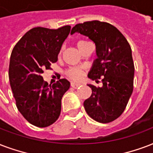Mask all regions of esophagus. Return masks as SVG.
<instances>
[{
  "instance_id": "obj_1",
  "label": "esophagus",
  "mask_w": 153,
  "mask_h": 153,
  "mask_svg": "<svg viewBox=\"0 0 153 153\" xmlns=\"http://www.w3.org/2000/svg\"><path fill=\"white\" fill-rule=\"evenodd\" d=\"M80 85H81L80 83H75V82H71V86L72 87H74V88H78Z\"/></svg>"
}]
</instances>
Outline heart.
<instances>
[{"label": "heart", "mask_w": 153, "mask_h": 153, "mask_svg": "<svg viewBox=\"0 0 153 153\" xmlns=\"http://www.w3.org/2000/svg\"><path fill=\"white\" fill-rule=\"evenodd\" d=\"M87 42H88L84 40L78 41L76 42L77 47L79 48V50H80L82 48V46ZM66 74L70 79H74V80H78L82 75V71L80 68H78V67H70V68H68L66 71Z\"/></svg>", "instance_id": "b5f03b06"}]
</instances>
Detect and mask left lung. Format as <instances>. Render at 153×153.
I'll return each instance as SVG.
<instances>
[{"label": "left lung", "mask_w": 153, "mask_h": 153, "mask_svg": "<svg viewBox=\"0 0 153 153\" xmlns=\"http://www.w3.org/2000/svg\"><path fill=\"white\" fill-rule=\"evenodd\" d=\"M75 32L95 43L97 58L88 77L102 82V87L88 85L92 94L84 101L85 110L97 122H112L125 110L133 91L135 67L131 46L120 31L108 22L79 23L72 28L71 34Z\"/></svg>", "instance_id": "8db88e82"}]
</instances>
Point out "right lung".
Here are the masks:
<instances>
[{
    "instance_id": "1",
    "label": "right lung",
    "mask_w": 153,
    "mask_h": 153,
    "mask_svg": "<svg viewBox=\"0 0 153 153\" xmlns=\"http://www.w3.org/2000/svg\"><path fill=\"white\" fill-rule=\"evenodd\" d=\"M70 31V25L57 30L33 28L12 51L9 77L17 108L29 123L39 128L48 127L58 120L62 98L70 88L66 79L48 85L42 76L45 69H51V64L58 61Z\"/></svg>"
}]
</instances>
